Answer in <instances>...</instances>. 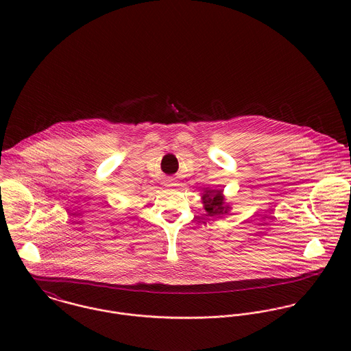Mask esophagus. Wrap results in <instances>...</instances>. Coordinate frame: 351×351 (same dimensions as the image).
<instances>
[{"label": "esophagus", "mask_w": 351, "mask_h": 351, "mask_svg": "<svg viewBox=\"0 0 351 351\" xmlns=\"http://www.w3.org/2000/svg\"><path fill=\"white\" fill-rule=\"evenodd\" d=\"M178 184L176 182V181H173V180H170V181H167V186H170V188H176Z\"/></svg>", "instance_id": "esophagus-1"}]
</instances>
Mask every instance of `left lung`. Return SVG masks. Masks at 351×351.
<instances>
[{"instance_id":"8db88e82","label":"left lung","mask_w":351,"mask_h":351,"mask_svg":"<svg viewBox=\"0 0 351 351\" xmlns=\"http://www.w3.org/2000/svg\"><path fill=\"white\" fill-rule=\"evenodd\" d=\"M201 200L208 216L230 215L231 205L226 202V197L221 189H209V188L204 189Z\"/></svg>"}]
</instances>
